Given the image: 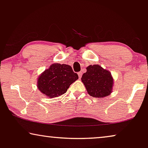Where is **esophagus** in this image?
I'll use <instances>...</instances> for the list:
<instances>
[{
	"instance_id": "1",
	"label": "esophagus",
	"mask_w": 148,
	"mask_h": 148,
	"mask_svg": "<svg viewBox=\"0 0 148 148\" xmlns=\"http://www.w3.org/2000/svg\"><path fill=\"white\" fill-rule=\"evenodd\" d=\"M78 76H79V78H82V72H79L78 73Z\"/></svg>"
}]
</instances>
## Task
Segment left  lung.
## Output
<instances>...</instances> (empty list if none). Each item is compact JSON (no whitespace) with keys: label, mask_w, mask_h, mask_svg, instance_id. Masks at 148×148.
Wrapping results in <instances>:
<instances>
[{"label":"left lung","mask_w":148,"mask_h":148,"mask_svg":"<svg viewBox=\"0 0 148 148\" xmlns=\"http://www.w3.org/2000/svg\"><path fill=\"white\" fill-rule=\"evenodd\" d=\"M81 80L89 95L94 98L109 96L112 92L114 82L110 72L98 64L88 66Z\"/></svg>","instance_id":"8db88e82"}]
</instances>
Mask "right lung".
I'll return each mask as SVG.
<instances>
[{"instance_id": "1", "label": "right lung", "mask_w": 148, "mask_h": 148, "mask_svg": "<svg viewBox=\"0 0 148 148\" xmlns=\"http://www.w3.org/2000/svg\"><path fill=\"white\" fill-rule=\"evenodd\" d=\"M78 78L69 65L53 64L39 76L38 88L49 98H54L66 92L68 88Z\"/></svg>"}]
</instances>
